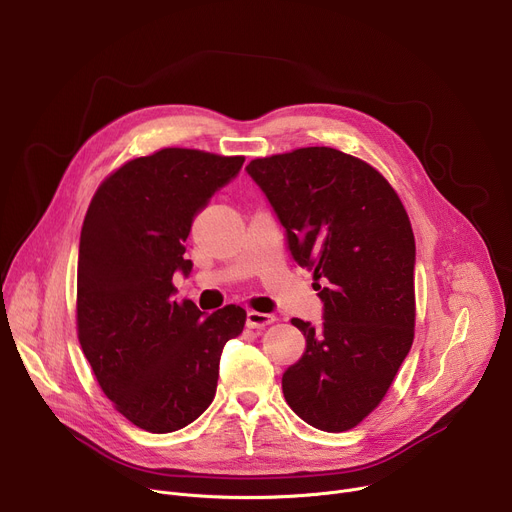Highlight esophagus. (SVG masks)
Segmentation results:
<instances>
[{
  "mask_svg": "<svg viewBox=\"0 0 512 512\" xmlns=\"http://www.w3.org/2000/svg\"><path fill=\"white\" fill-rule=\"evenodd\" d=\"M274 321H276L274 315L257 313V311H249V313H247V327H249V329H263V327L271 325Z\"/></svg>",
  "mask_w": 512,
  "mask_h": 512,
  "instance_id": "34e87169",
  "label": "esophagus"
}]
</instances>
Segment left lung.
I'll use <instances>...</instances> for the list:
<instances>
[{"label":"left lung","mask_w":512,"mask_h":512,"mask_svg":"<svg viewBox=\"0 0 512 512\" xmlns=\"http://www.w3.org/2000/svg\"><path fill=\"white\" fill-rule=\"evenodd\" d=\"M247 173L323 302L321 327L292 319L306 350L284 372V397L306 424L350 430L383 401L414 342L410 218L381 173L333 148L257 158Z\"/></svg>","instance_id":"8db88e82"}]
</instances>
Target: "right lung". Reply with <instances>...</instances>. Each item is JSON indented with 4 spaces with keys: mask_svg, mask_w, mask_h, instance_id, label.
<instances>
[{
    "mask_svg": "<svg viewBox=\"0 0 512 512\" xmlns=\"http://www.w3.org/2000/svg\"><path fill=\"white\" fill-rule=\"evenodd\" d=\"M243 162L164 148L115 170L86 212L78 339L117 412L148 432H175L208 410L222 350L245 327L241 306L203 315L173 286L193 269L183 255L195 216Z\"/></svg>",
    "mask_w": 512,
    "mask_h": 512,
    "instance_id": "right-lung-1",
    "label": "right lung"
}]
</instances>
